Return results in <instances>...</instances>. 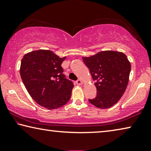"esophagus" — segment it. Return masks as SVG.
I'll use <instances>...</instances> for the list:
<instances>
[{
  "label": "esophagus",
  "instance_id": "34e87169",
  "mask_svg": "<svg viewBox=\"0 0 151 151\" xmlns=\"http://www.w3.org/2000/svg\"><path fill=\"white\" fill-rule=\"evenodd\" d=\"M76 84H77V85H83V81H82V80L78 79V81H76Z\"/></svg>",
  "mask_w": 151,
  "mask_h": 151
}]
</instances>
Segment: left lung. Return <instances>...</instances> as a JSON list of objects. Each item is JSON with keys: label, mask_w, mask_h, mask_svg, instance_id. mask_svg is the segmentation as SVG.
Instances as JSON below:
<instances>
[{"label": "left lung", "mask_w": 151, "mask_h": 151, "mask_svg": "<svg viewBox=\"0 0 151 151\" xmlns=\"http://www.w3.org/2000/svg\"><path fill=\"white\" fill-rule=\"evenodd\" d=\"M82 59L97 89V96L89 102L101 109L111 108L122 97L129 82L131 64L127 56L120 51L107 50Z\"/></svg>", "instance_id": "8db88e82"}]
</instances>
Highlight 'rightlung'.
Instances as JSON below:
<instances>
[{
	"mask_svg": "<svg viewBox=\"0 0 151 151\" xmlns=\"http://www.w3.org/2000/svg\"><path fill=\"white\" fill-rule=\"evenodd\" d=\"M66 58L40 49L27 53L22 60L19 72L24 86L33 100L47 109L62 107L71 97L74 85L65 78L61 66Z\"/></svg>",
	"mask_w": 151,
	"mask_h": 151,
	"instance_id": "add662e5",
	"label": "right lung"
}]
</instances>
